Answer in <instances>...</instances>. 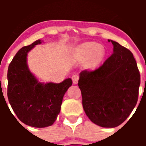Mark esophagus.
Returning a JSON list of instances; mask_svg holds the SVG:
<instances>
[{"mask_svg": "<svg viewBox=\"0 0 146 146\" xmlns=\"http://www.w3.org/2000/svg\"><path fill=\"white\" fill-rule=\"evenodd\" d=\"M71 79L72 80H73V84H77L78 82L79 77L78 76H77V75H73V76L71 77Z\"/></svg>", "mask_w": 146, "mask_h": 146, "instance_id": "1", "label": "esophagus"}]
</instances>
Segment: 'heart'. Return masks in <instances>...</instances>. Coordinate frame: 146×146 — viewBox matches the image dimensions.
<instances>
[{
    "label": "heart",
    "instance_id": "obj_1",
    "mask_svg": "<svg viewBox=\"0 0 146 146\" xmlns=\"http://www.w3.org/2000/svg\"><path fill=\"white\" fill-rule=\"evenodd\" d=\"M105 54L104 46L93 42L82 44L77 49V55L82 58L88 57L89 64L91 66H95L102 61Z\"/></svg>",
    "mask_w": 146,
    "mask_h": 146
}]
</instances>
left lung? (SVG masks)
Segmentation results:
<instances>
[{"label":"left lung","mask_w":146,"mask_h":146,"mask_svg":"<svg viewBox=\"0 0 146 146\" xmlns=\"http://www.w3.org/2000/svg\"><path fill=\"white\" fill-rule=\"evenodd\" d=\"M114 53L94 70L80 73L82 107L92 122L102 127L118 126L136 105L141 76L130 50L112 40Z\"/></svg>","instance_id":"obj_1"}]
</instances>
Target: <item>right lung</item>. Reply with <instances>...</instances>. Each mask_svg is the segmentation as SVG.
Returning a JSON list of instances; mask_svg holds the SVG:
<instances>
[{"mask_svg": "<svg viewBox=\"0 0 146 146\" xmlns=\"http://www.w3.org/2000/svg\"><path fill=\"white\" fill-rule=\"evenodd\" d=\"M38 39L20 48L8 66V98L17 118L28 126L44 128L51 126L59 114L64 94L71 86L70 78L61 83L38 82L27 65V55Z\"/></svg>", "mask_w": 146, "mask_h": 146, "instance_id": "add662e5", "label": "right lung"}]
</instances>
